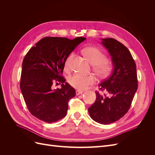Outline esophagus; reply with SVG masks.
Segmentation results:
<instances>
[{
	"label": "esophagus",
	"instance_id": "esophagus-1",
	"mask_svg": "<svg viewBox=\"0 0 155 155\" xmlns=\"http://www.w3.org/2000/svg\"><path fill=\"white\" fill-rule=\"evenodd\" d=\"M83 92V91H79V90H78V91H76V94L77 96H78V95H79V94H82Z\"/></svg>",
	"mask_w": 155,
	"mask_h": 155
}]
</instances>
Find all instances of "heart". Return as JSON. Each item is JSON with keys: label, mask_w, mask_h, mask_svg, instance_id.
I'll return each instance as SVG.
<instances>
[{"label": "heart", "mask_w": 155, "mask_h": 155, "mask_svg": "<svg viewBox=\"0 0 155 155\" xmlns=\"http://www.w3.org/2000/svg\"><path fill=\"white\" fill-rule=\"evenodd\" d=\"M84 52L88 61L93 64V70L100 78H105L110 72L112 70V63L110 61L105 58L103 51L94 46H89L85 48ZM74 55L70 54L65 61V68L69 70L72 66V61ZM96 78L92 75L83 76L79 74H75L68 78V83L74 88L78 90H84L88 86L94 84Z\"/></svg>", "instance_id": "obj_1"}]
</instances>
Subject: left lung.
I'll list each match as a JSON object with an SVG mask.
<instances>
[{"mask_svg":"<svg viewBox=\"0 0 155 155\" xmlns=\"http://www.w3.org/2000/svg\"><path fill=\"white\" fill-rule=\"evenodd\" d=\"M108 50L113 64L112 74L100 85L96 91V100L88 108L91 118L96 122L107 125L119 120L128 112L138 88L137 66L127 48L112 38L101 39Z\"/></svg>","mask_w":155,"mask_h":155,"instance_id":"1","label":"left lung"}]
</instances>
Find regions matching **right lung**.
<instances>
[{
	"mask_svg": "<svg viewBox=\"0 0 155 155\" xmlns=\"http://www.w3.org/2000/svg\"><path fill=\"white\" fill-rule=\"evenodd\" d=\"M86 39L77 37H45L30 49L22 62L20 87L30 113L38 119L52 123L66 116L69 100L76 91L65 83L63 71L72 51ZM55 81L61 89H52Z\"/></svg>",
	"mask_w": 155,
	"mask_h": 155,
	"instance_id": "1",
	"label": "right lung"
}]
</instances>
